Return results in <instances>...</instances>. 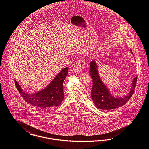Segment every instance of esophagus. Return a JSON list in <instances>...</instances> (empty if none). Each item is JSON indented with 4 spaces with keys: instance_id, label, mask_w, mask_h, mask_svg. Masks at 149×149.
I'll list each match as a JSON object with an SVG mask.
<instances>
[{
    "instance_id": "esophagus-1",
    "label": "esophagus",
    "mask_w": 149,
    "mask_h": 149,
    "mask_svg": "<svg viewBox=\"0 0 149 149\" xmlns=\"http://www.w3.org/2000/svg\"><path fill=\"white\" fill-rule=\"evenodd\" d=\"M85 62L84 59H79L77 62L74 65L73 70L74 71L77 73H79L80 72L83 71L84 68L85 67Z\"/></svg>"
}]
</instances>
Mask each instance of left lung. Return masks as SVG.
Returning a JSON list of instances; mask_svg holds the SVG:
<instances>
[{
    "instance_id": "8db88e82",
    "label": "left lung",
    "mask_w": 149,
    "mask_h": 149,
    "mask_svg": "<svg viewBox=\"0 0 149 149\" xmlns=\"http://www.w3.org/2000/svg\"><path fill=\"white\" fill-rule=\"evenodd\" d=\"M130 51L132 53V51ZM90 65V74L93 82L91 97L93 103L97 108L104 110L115 109L126 104L134 93L137 77L136 76L134 79L132 83V87L127 96L123 97H114L111 94L109 90L104 84L100 77L96 62L92 61Z\"/></svg>"
}]
</instances>
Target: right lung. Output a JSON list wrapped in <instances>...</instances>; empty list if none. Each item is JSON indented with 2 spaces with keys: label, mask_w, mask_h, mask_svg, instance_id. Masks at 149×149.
Segmentation results:
<instances>
[{
  "label": "right lung",
  "mask_w": 149,
  "mask_h": 149,
  "mask_svg": "<svg viewBox=\"0 0 149 149\" xmlns=\"http://www.w3.org/2000/svg\"><path fill=\"white\" fill-rule=\"evenodd\" d=\"M68 73V68L65 67L45 89L33 94H28L24 92L16 80L14 81L20 95L28 103L39 107L51 108L59 106L64 98L63 83Z\"/></svg>",
  "instance_id": "1"
}]
</instances>
